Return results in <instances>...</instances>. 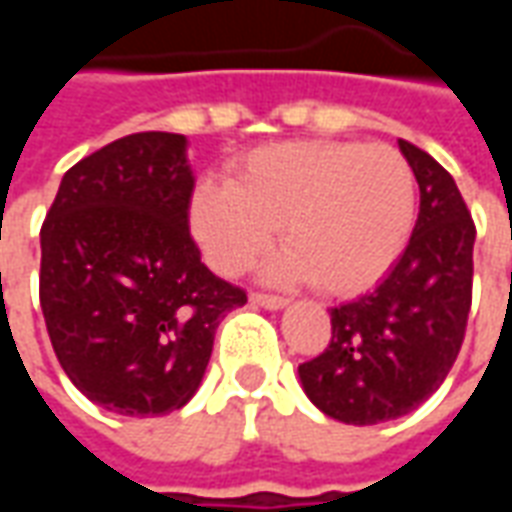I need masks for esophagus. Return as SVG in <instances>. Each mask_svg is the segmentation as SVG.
<instances>
[{
    "label": "esophagus",
    "mask_w": 512,
    "mask_h": 512,
    "mask_svg": "<svg viewBox=\"0 0 512 512\" xmlns=\"http://www.w3.org/2000/svg\"><path fill=\"white\" fill-rule=\"evenodd\" d=\"M249 299H252V304H257V307H266V310H282V307H288V299H282V296H271V293H252Z\"/></svg>",
    "instance_id": "obj_1"
}]
</instances>
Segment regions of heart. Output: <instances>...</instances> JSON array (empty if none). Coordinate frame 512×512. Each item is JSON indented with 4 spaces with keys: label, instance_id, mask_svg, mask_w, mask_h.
Returning <instances> with one entry per match:
<instances>
[{
    "label": "heart",
    "instance_id": "b5f03b06",
    "mask_svg": "<svg viewBox=\"0 0 512 512\" xmlns=\"http://www.w3.org/2000/svg\"><path fill=\"white\" fill-rule=\"evenodd\" d=\"M417 216V180L389 145L301 139L257 147L230 180H202L191 233L219 274H238L282 230L268 274L312 279L332 296L376 285L403 255Z\"/></svg>",
    "mask_w": 512,
    "mask_h": 512
}]
</instances>
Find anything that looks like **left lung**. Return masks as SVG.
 I'll list each match as a JSON object with an SVG mask.
<instances>
[{"mask_svg":"<svg viewBox=\"0 0 512 512\" xmlns=\"http://www.w3.org/2000/svg\"><path fill=\"white\" fill-rule=\"evenodd\" d=\"M419 183L406 252L376 290L332 310V340L299 365L304 392L326 417L378 425L428 400L458 359L472 307L474 222L455 180L400 139Z\"/></svg>","mask_w":512,"mask_h":512,"instance_id":"left-lung-1","label":"left lung"}]
</instances>
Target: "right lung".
<instances>
[{
    "label": "right lung",
    "instance_id": "right-lung-1",
    "mask_svg": "<svg viewBox=\"0 0 512 512\" xmlns=\"http://www.w3.org/2000/svg\"><path fill=\"white\" fill-rule=\"evenodd\" d=\"M186 136L142 131L62 175L40 227V307L65 376L123 417L189 403L246 293L200 260Z\"/></svg>",
    "mask_w": 512,
    "mask_h": 512
}]
</instances>
